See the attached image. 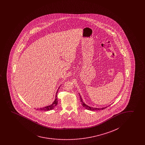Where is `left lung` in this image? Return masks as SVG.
<instances>
[{
    "label": "left lung",
    "instance_id": "left-lung-1",
    "mask_svg": "<svg viewBox=\"0 0 145 145\" xmlns=\"http://www.w3.org/2000/svg\"><path fill=\"white\" fill-rule=\"evenodd\" d=\"M80 101L81 102V104H82V105L83 107H84L85 108H86L87 110H104L106 108H107V107H103V108H93V107H90L89 106L87 105L86 104H85L84 103L83 101H82V98L81 96L80 95Z\"/></svg>",
    "mask_w": 145,
    "mask_h": 145
}]
</instances>
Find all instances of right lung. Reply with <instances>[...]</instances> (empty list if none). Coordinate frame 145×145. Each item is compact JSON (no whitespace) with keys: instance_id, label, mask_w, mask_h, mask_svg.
Segmentation results:
<instances>
[{"instance_id":"1","label":"right lung","mask_w":145,"mask_h":145,"mask_svg":"<svg viewBox=\"0 0 145 145\" xmlns=\"http://www.w3.org/2000/svg\"><path fill=\"white\" fill-rule=\"evenodd\" d=\"M58 91V90H57ZM57 91L56 92V97H55V101H54L53 104L47 106L46 107H44V108H40L39 110H53L54 109L56 106L57 105V103H58V101H57ZM38 110V109H37Z\"/></svg>"}]
</instances>
